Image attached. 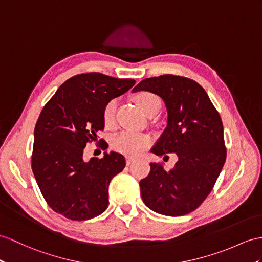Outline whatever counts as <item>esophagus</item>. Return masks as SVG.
Wrapping results in <instances>:
<instances>
[{"instance_id": "1", "label": "esophagus", "mask_w": 262, "mask_h": 262, "mask_svg": "<svg viewBox=\"0 0 262 262\" xmlns=\"http://www.w3.org/2000/svg\"><path fill=\"white\" fill-rule=\"evenodd\" d=\"M135 160H136L135 158H132V157H127V158H126V164H127V165H130L132 162H135Z\"/></svg>"}]
</instances>
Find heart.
I'll list each match as a JSON object with an SVG mask.
<instances>
[{
  "label": "heart",
  "instance_id": "b5f03b06",
  "mask_svg": "<svg viewBox=\"0 0 262 262\" xmlns=\"http://www.w3.org/2000/svg\"><path fill=\"white\" fill-rule=\"evenodd\" d=\"M135 102L146 116L152 112L159 111L161 106L160 99L155 93L143 91L138 93L135 97ZM116 101L107 102L103 109V121L106 126H111L114 123V114H116ZM151 143V138L146 135L131 131H122L114 136L111 140L112 148L125 156L135 157L145 150Z\"/></svg>",
  "mask_w": 262,
  "mask_h": 262
}]
</instances>
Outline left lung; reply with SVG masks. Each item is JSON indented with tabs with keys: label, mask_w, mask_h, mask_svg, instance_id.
Returning a JSON list of instances; mask_svg holds the SVG:
<instances>
[{
	"label": "left lung",
	"mask_w": 262,
	"mask_h": 262,
	"mask_svg": "<svg viewBox=\"0 0 262 262\" xmlns=\"http://www.w3.org/2000/svg\"><path fill=\"white\" fill-rule=\"evenodd\" d=\"M133 90L150 91L163 99L168 125L151 151L164 158L176 153L179 158L170 171L160 162L150 163V173L140 181L142 200L163 215L192 212L211 192L226 162L220 114L205 89L186 76L144 79Z\"/></svg>",
	"instance_id": "8db88e82"
}]
</instances>
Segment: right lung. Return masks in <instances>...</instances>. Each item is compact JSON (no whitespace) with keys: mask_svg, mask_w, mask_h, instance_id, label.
Instances as JSON below:
<instances>
[{"mask_svg":"<svg viewBox=\"0 0 262 262\" xmlns=\"http://www.w3.org/2000/svg\"><path fill=\"white\" fill-rule=\"evenodd\" d=\"M135 83L98 72L76 74L44 105L34 129L31 167L43 198L56 213L84 221L109 206V184L124 169L125 159L110 152L85 162L83 150L104 129L105 104Z\"/></svg>","mask_w":262,"mask_h":262,"instance_id":"1","label":"right lung"}]
</instances>
